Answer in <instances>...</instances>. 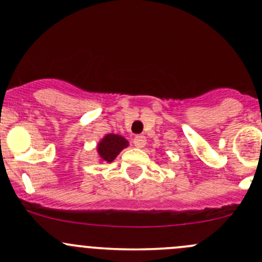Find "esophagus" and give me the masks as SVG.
Here are the masks:
<instances>
[{"mask_svg": "<svg viewBox=\"0 0 262 262\" xmlns=\"http://www.w3.org/2000/svg\"><path fill=\"white\" fill-rule=\"evenodd\" d=\"M133 144L137 146V148H144L146 144V138L144 136H137L133 139Z\"/></svg>", "mask_w": 262, "mask_h": 262, "instance_id": "1", "label": "esophagus"}]
</instances>
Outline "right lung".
<instances>
[{"label": "right lung", "mask_w": 262, "mask_h": 262, "mask_svg": "<svg viewBox=\"0 0 262 262\" xmlns=\"http://www.w3.org/2000/svg\"><path fill=\"white\" fill-rule=\"evenodd\" d=\"M128 145L129 142L124 137L113 133L105 134L99 140L98 145H97V153H98L99 162L112 163L119 155L120 151L125 149Z\"/></svg>", "instance_id": "obj_1"}]
</instances>
